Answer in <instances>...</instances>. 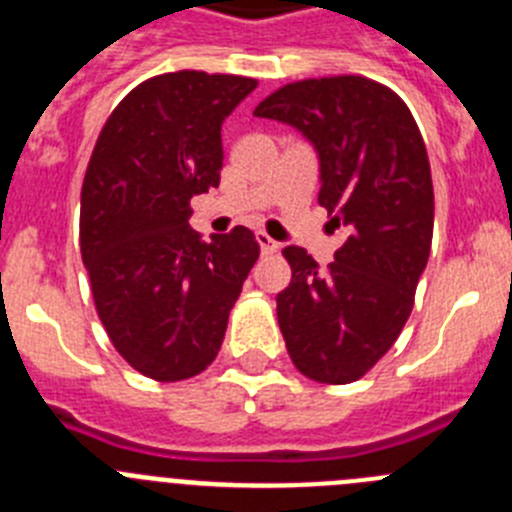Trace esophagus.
<instances>
[{"label":"esophagus","instance_id":"obj_1","mask_svg":"<svg viewBox=\"0 0 512 512\" xmlns=\"http://www.w3.org/2000/svg\"><path fill=\"white\" fill-rule=\"evenodd\" d=\"M256 241H259L261 251H264V253H274L276 248H279V243H276L274 238H271L269 233H264V231H259V233H256Z\"/></svg>","mask_w":512,"mask_h":512}]
</instances>
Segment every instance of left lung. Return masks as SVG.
<instances>
[{"mask_svg": "<svg viewBox=\"0 0 512 512\" xmlns=\"http://www.w3.org/2000/svg\"><path fill=\"white\" fill-rule=\"evenodd\" d=\"M253 116L294 126L320 157V205L348 238L320 264L287 246L276 294L289 358L317 383H353L391 350L414 307L434 231V187L409 106L363 75L287 83Z\"/></svg>", "mask_w": 512, "mask_h": 512, "instance_id": "left-lung-1", "label": "left lung"}]
</instances>
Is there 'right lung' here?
<instances>
[{"instance_id": "1", "label": "right lung", "mask_w": 512, "mask_h": 512, "mask_svg": "<svg viewBox=\"0 0 512 512\" xmlns=\"http://www.w3.org/2000/svg\"><path fill=\"white\" fill-rule=\"evenodd\" d=\"M256 88L177 70L139 83L103 124L81 190V256L121 358L154 381L203 373L259 243L243 225L205 241L192 195L218 187L220 126Z\"/></svg>"}]
</instances>
